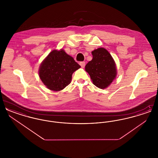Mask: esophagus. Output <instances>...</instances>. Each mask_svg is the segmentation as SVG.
<instances>
[{"mask_svg":"<svg viewBox=\"0 0 158 158\" xmlns=\"http://www.w3.org/2000/svg\"><path fill=\"white\" fill-rule=\"evenodd\" d=\"M79 64L81 65V66L82 68H85V61H81L79 63Z\"/></svg>","mask_w":158,"mask_h":158,"instance_id":"obj_1","label":"esophagus"}]
</instances>
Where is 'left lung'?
I'll list each match as a JSON object with an SVG mask.
<instances>
[{"label": "left lung", "instance_id": "left-lung-1", "mask_svg": "<svg viewBox=\"0 0 158 158\" xmlns=\"http://www.w3.org/2000/svg\"><path fill=\"white\" fill-rule=\"evenodd\" d=\"M92 59L85 66V70L97 87L106 88L117 75V69L111 55L104 48H98L92 52Z\"/></svg>", "mask_w": 158, "mask_h": 158}]
</instances>
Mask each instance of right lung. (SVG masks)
<instances>
[{
    "label": "right lung",
    "instance_id": "right-lung-1",
    "mask_svg": "<svg viewBox=\"0 0 158 158\" xmlns=\"http://www.w3.org/2000/svg\"><path fill=\"white\" fill-rule=\"evenodd\" d=\"M81 66L63 49L54 50L43 60L39 69V76L45 86L59 91L71 82L72 74Z\"/></svg>",
    "mask_w": 158,
    "mask_h": 158
}]
</instances>
